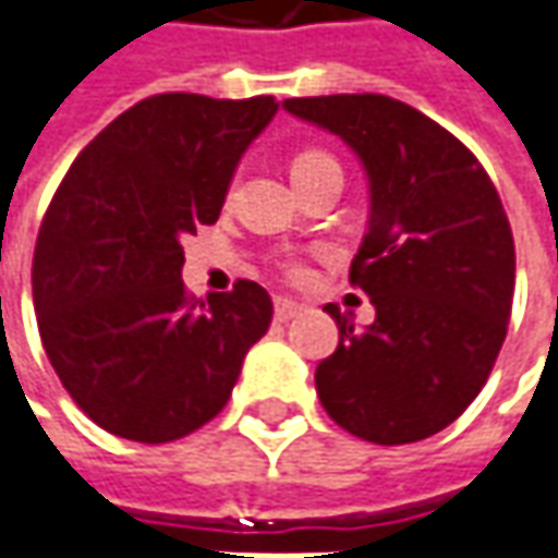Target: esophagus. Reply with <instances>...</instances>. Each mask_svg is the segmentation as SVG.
<instances>
[{"label":"esophagus","mask_w":558,"mask_h":558,"mask_svg":"<svg viewBox=\"0 0 558 558\" xmlns=\"http://www.w3.org/2000/svg\"><path fill=\"white\" fill-rule=\"evenodd\" d=\"M300 312H303V305L293 303V300H278V303H275V318H278V322H290V318H296Z\"/></svg>","instance_id":"obj_1"}]
</instances>
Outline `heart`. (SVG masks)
<instances>
[{"instance_id":"b5f03b06","label":"heart","mask_w":558,"mask_h":558,"mask_svg":"<svg viewBox=\"0 0 558 558\" xmlns=\"http://www.w3.org/2000/svg\"><path fill=\"white\" fill-rule=\"evenodd\" d=\"M327 161H333L330 156H325V153H318V149H305V153H300V156L293 158V178H300V174H305V171H312V168H318V165H327ZM293 275H296V268H290Z\"/></svg>"}]
</instances>
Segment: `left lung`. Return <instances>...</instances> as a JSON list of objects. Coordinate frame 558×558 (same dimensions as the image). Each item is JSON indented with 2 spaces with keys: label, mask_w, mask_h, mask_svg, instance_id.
<instances>
[{
  "label": "left lung",
  "mask_w": 558,
  "mask_h": 558,
  "mask_svg": "<svg viewBox=\"0 0 558 558\" xmlns=\"http://www.w3.org/2000/svg\"><path fill=\"white\" fill-rule=\"evenodd\" d=\"M305 124L340 136L368 181V228L350 280L375 322L340 327L318 362L327 415L397 447L444 430L474 400L506 340L515 243L481 161L418 109L377 93L287 99Z\"/></svg>",
  "instance_id": "left-lung-1"
}]
</instances>
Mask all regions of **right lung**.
I'll return each instance as SVG.
<instances>
[{
	"label": "right lung",
	"instance_id": "add662e5",
	"mask_svg": "<svg viewBox=\"0 0 558 558\" xmlns=\"http://www.w3.org/2000/svg\"><path fill=\"white\" fill-rule=\"evenodd\" d=\"M275 96L161 93L74 158L43 218L34 305L46 355L99 427L168 444L211 422L271 325V296L236 280L190 300L183 236L215 225Z\"/></svg>",
	"mask_w": 558,
	"mask_h": 558
}]
</instances>
